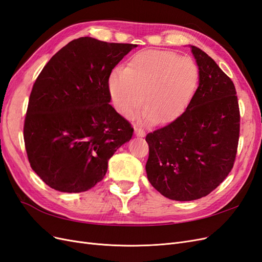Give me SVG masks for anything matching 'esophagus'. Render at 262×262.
Instances as JSON below:
<instances>
[{
  "label": "esophagus",
  "instance_id": "esophagus-1",
  "mask_svg": "<svg viewBox=\"0 0 262 262\" xmlns=\"http://www.w3.org/2000/svg\"><path fill=\"white\" fill-rule=\"evenodd\" d=\"M134 132H136V136L137 137H141V138H143L144 136H145V132H144V130L142 129V128H134Z\"/></svg>",
  "mask_w": 262,
  "mask_h": 262
}]
</instances>
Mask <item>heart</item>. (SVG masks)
I'll return each instance as SVG.
<instances>
[{
	"mask_svg": "<svg viewBox=\"0 0 262 262\" xmlns=\"http://www.w3.org/2000/svg\"><path fill=\"white\" fill-rule=\"evenodd\" d=\"M199 83V69L188 57L170 50L137 52L123 70L109 76L110 96L118 112L129 117L143 101L145 119L155 123L175 120L188 107Z\"/></svg>",
	"mask_w": 262,
	"mask_h": 262,
	"instance_id": "obj_1",
	"label": "heart"
}]
</instances>
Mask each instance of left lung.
I'll list each match as a JSON object with an SVG mask.
<instances>
[{
    "instance_id": "left-lung-1",
    "label": "left lung",
    "mask_w": 262,
    "mask_h": 262,
    "mask_svg": "<svg viewBox=\"0 0 262 262\" xmlns=\"http://www.w3.org/2000/svg\"><path fill=\"white\" fill-rule=\"evenodd\" d=\"M199 67V86L186 112L164 128L148 133L146 173L164 196L200 199L231 172L239 139L236 90L211 57L191 46Z\"/></svg>"
}]
</instances>
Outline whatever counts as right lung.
Masks as SVG:
<instances>
[{
    "label": "right lung",
    "mask_w": 262,
    "mask_h": 262,
    "mask_svg": "<svg viewBox=\"0 0 262 262\" xmlns=\"http://www.w3.org/2000/svg\"><path fill=\"white\" fill-rule=\"evenodd\" d=\"M137 45L74 39L47 63L31 90L24 141L31 168L61 192L87 191L133 134L109 104L113 69Z\"/></svg>",
    "instance_id": "add662e5"
}]
</instances>
